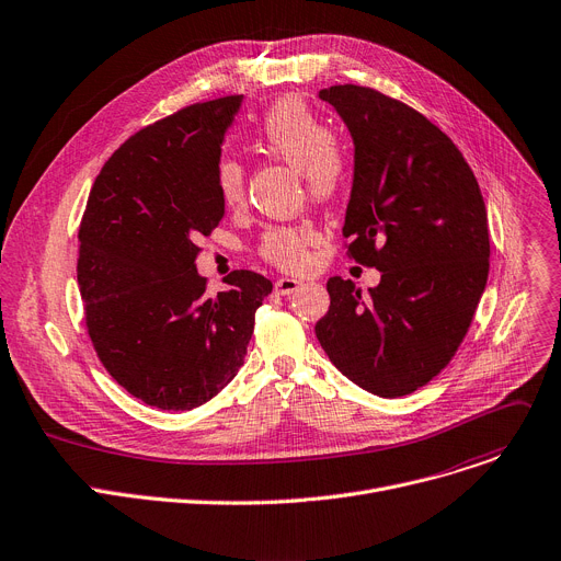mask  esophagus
<instances>
[{"label": "esophagus", "instance_id": "esophagus-1", "mask_svg": "<svg viewBox=\"0 0 561 561\" xmlns=\"http://www.w3.org/2000/svg\"><path fill=\"white\" fill-rule=\"evenodd\" d=\"M300 286H302L300 279H295V277H279V279L275 282V293H277V295H290V293H295Z\"/></svg>", "mask_w": 561, "mask_h": 561}]
</instances>
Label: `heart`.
I'll return each mask as SVG.
<instances>
[{
  "instance_id": "obj_1",
  "label": "heart",
  "mask_w": 561,
  "mask_h": 561,
  "mask_svg": "<svg viewBox=\"0 0 561 561\" xmlns=\"http://www.w3.org/2000/svg\"><path fill=\"white\" fill-rule=\"evenodd\" d=\"M256 144L290 167L300 169L307 192L313 201H331L343 192L350 178L347 148L327 133L316 112L295 96L273 103L256 128ZM216 190L226 205H237L245 192L243 167L234 158L216 167ZM313 230L277 226L259 243V252L284 271H300L309 261Z\"/></svg>"
}]
</instances>
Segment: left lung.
<instances>
[{
  "label": "left lung",
  "instance_id": "1",
  "mask_svg": "<svg viewBox=\"0 0 561 561\" xmlns=\"http://www.w3.org/2000/svg\"><path fill=\"white\" fill-rule=\"evenodd\" d=\"M354 139L347 254L381 271L363 300L331 277L316 335L329 360L386 399L426 386L469 331L490 273L488 209L449 135L422 112L363 85L320 90Z\"/></svg>",
  "mask_w": 561,
  "mask_h": 561
}]
</instances>
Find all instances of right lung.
<instances>
[{"mask_svg": "<svg viewBox=\"0 0 561 561\" xmlns=\"http://www.w3.org/2000/svg\"><path fill=\"white\" fill-rule=\"evenodd\" d=\"M243 96L186 105L126 139L96 175L79 230L85 327L107 375L162 410H192L226 388L273 290L234 271L205 293L196 245L218 226L220 144Z\"/></svg>", "mask_w": 561, "mask_h": 561, "instance_id": "right-lung-1", "label": "right lung"}]
</instances>
